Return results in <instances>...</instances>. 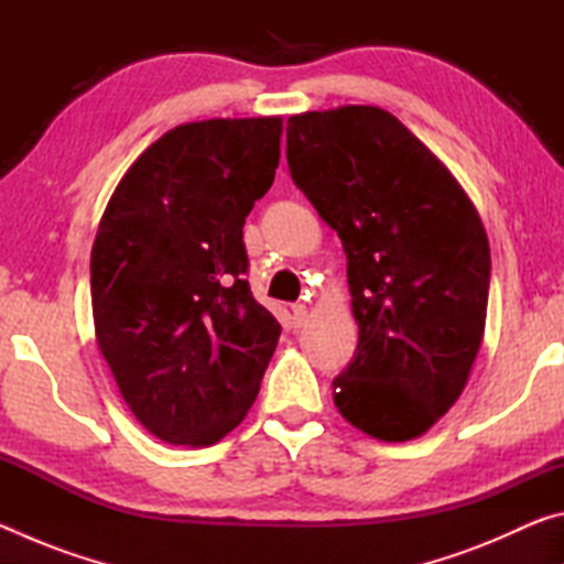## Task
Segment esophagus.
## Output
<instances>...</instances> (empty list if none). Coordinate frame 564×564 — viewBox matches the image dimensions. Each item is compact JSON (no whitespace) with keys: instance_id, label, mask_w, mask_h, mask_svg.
<instances>
[{"instance_id":"obj_1","label":"esophagus","mask_w":564,"mask_h":564,"mask_svg":"<svg viewBox=\"0 0 564 564\" xmlns=\"http://www.w3.org/2000/svg\"><path fill=\"white\" fill-rule=\"evenodd\" d=\"M291 311H293V326H295V328L305 326V321H308V308H305L303 303H295Z\"/></svg>"}]
</instances>
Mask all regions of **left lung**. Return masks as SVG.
Here are the masks:
<instances>
[{
  "label": "left lung",
  "instance_id": "8db88e82",
  "mask_svg": "<svg viewBox=\"0 0 564 564\" xmlns=\"http://www.w3.org/2000/svg\"><path fill=\"white\" fill-rule=\"evenodd\" d=\"M285 156L348 259L358 348L333 380V403L376 441L425 435L460 398L482 346L490 243L480 214L380 107L295 113Z\"/></svg>",
  "mask_w": 564,
  "mask_h": 564
}]
</instances>
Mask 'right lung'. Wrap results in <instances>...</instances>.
I'll return each instance as SVG.
<instances>
[{
  "instance_id": "add662e5",
  "label": "right lung",
  "mask_w": 564,
  "mask_h": 564,
  "mask_svg": "<svg viewBox=\"0 0 564 564\" xmlns=\"http://www.w3.org/2000/svg\"><path fill=\"white\" fill-rule=\"evenodd\" d=\"M281 117L166 131L113 188L91 246L97 346L151 435L206 447L259 395L281 326L243 273V224L271 188Z\"/></svg>"
}]
</instances>
